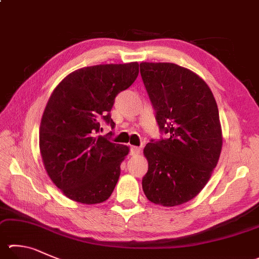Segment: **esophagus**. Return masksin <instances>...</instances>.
Listing matches in <instances>:
<instances>
[{
    "label": "esophagus",
    "instance_id": "34e87169",
    "mask_svg": "<svg viewBox=\"0 0 259 259\" xmlns=\"http://www.w3.org/2000/svg\"><path fill=\"white\" fill-rule=\"evenodd\" d=\"M140 149L139 147H136V146H131L130 147V155H138L140 154Z\"/></svg>",
    "mask_w": 259,
    "mask_h": 259
}]
</instances>
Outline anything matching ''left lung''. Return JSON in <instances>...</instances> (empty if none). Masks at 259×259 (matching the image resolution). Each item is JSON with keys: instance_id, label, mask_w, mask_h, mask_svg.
Returning a JSON list of instances; mask_svg holds the SVG:
<instances>
[{"instance_id": "1", "label": "left lung", "mask_w": 259, "mask_h": 259, "mask_svg": "<svg viewBox=\"0 0 259 259\" xmlns=\"http://www.w3.org/2000/svg\"><path fill=\"white\" fill-rule=\"evenodd\" d=\"M140 74L159 130L168 138L144 148L147 199L166 207L185 204L208 182L222 150V129L213 93L198 74L175 63L143 62Z\"/></svg>"}]
</instances>
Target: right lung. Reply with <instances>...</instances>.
<instances>
[{
    "label": "right lung",
    "mask_w": 259,
    "mask_h": 259,
    "mask_svg": "<svg viewBox=\"0 0 259 259\" xmlns=\"http://www.w3.org/2000/svg\"><path fill=\"white\" fill-rule=\"evenodd\" d=\"M138 73L137 62L93 65L68 74L52 93L40 121L39 149L51 180L68 198L100 204L113 192L129 147L97 134L102 122L114 128L110 113L115 97Z\"/></svg>",
    "instance_id": "right-lung-1"
}]
</instances>
